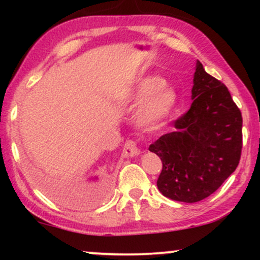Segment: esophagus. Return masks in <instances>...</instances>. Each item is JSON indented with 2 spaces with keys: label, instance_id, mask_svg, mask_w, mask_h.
<instances>
[{
  "label": "esophagus",
  "instance_id": "esophagus-1",
  "mask_svg": "<svg viewBox=\"0 0 260 260\" xmlns=\"http://www.w3.org/2000/svg\"><path fill=\"white\" fill-rule=\"evenodd\" d=\"M139 154L138 145H137V142L134 139H127L126 143H124L123 147V155L126 157L129 156H136V155Z\"/></svg>",
  "mask_w": 260,
  "mask_h": 260
}]
</instances>
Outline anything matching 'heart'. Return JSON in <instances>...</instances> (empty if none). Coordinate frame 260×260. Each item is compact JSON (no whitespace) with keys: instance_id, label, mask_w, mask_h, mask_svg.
<instances>
[{"instance_id":"b5f03b06","label":"heart","mask_w":260,"mask_h":260,"mask_svg":"<svg viewBox=\"0 0 260 260\" xmlns=\"http://www.w3.org/2000/svg\"><path fill=\"white\" fill-rule=\"evenodd\" d=\"M165 80L157 76H150L142 79L137 86L133 99L145 101L139 111V122L145 126L155 124L162 121L170 115L176 105L175 91L170 88H164Z\"/></svg>"}]
</instances>
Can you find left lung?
Listing matches in <instances>:
<instances>
[{"label":"left lung","instance_id":"1","mask_svg":"<svg viewBox=\"0 0 260 260\" xmlns=\"http://www.w3.org/2000/svg\"><path fill=\"white\" fill-rule=\"evenodd\" d=\"M193 83V103L175 120V132L149 147L162 161L159 190L184 203L213 194L237 168L242 153V113L228 86L199 61Z\"/></svg>","mask_w":260,"mask_h":260}]
</instances>
